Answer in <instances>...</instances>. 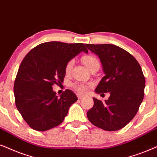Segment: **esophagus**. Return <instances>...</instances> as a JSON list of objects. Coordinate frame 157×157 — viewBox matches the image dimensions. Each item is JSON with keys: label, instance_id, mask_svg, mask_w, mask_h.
Segmentation results:
<instances>
[{"label": "esophagus", "instance_id": "1", "mask_svg": "<svg viewBox=\"0 0 157 157\" xmlns=\"http://www.w3.org/2000/svg\"><path fill=\"white\" fill-rule=\"evenodd\" d=\"M77 98H78V99H79V100L82 99V98L83 97H84V96H83L82 95H81V94H77Z\"/></svg>", "mask_w": 157, "mask_h": 157}]
</instances>
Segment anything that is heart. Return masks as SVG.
I'll list each match as a JSON object with an SVG mask.
<instances>
[{"mask_svg":"<svg viewBox=\"0 0 157 157\" xmlns=\"http://www.w3.org/2000/svg\"><path fill=\"white\" fill-rule=\"evenodd\" d=\"M82 63L89 69V70L92 67L95 65V64H99L98 60L96 59L95 57H93V56H91V55H87V56H85V57H83L82 58ZM73 64H74V61H73V60H70V61L67 64L66 67H65L66 72H70V70L72 67ZM74 87L76 89V90L77 92H79V93H87V90H88V88L90 87V85L85 84V83H77V84L74 85Z\"/></svg>","mask_w":157,"mask_h":157,"instance_id":"b5f03b06","label":"heart"}]
</instances>
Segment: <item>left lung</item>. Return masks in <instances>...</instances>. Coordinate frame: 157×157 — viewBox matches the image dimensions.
<instances>
[{
  "mask_svg": "<svg viewBox=\"0 0 157 157\" xmlns=\"http://www.w3.org/2000/svg\"><path fill=\"white\" fill-rule=\"evenodd\" d=\"M85 46L100 58L105 74L95 92L110 93L104 103L93 98L94 105L87 111V118L105 131L120 130L134 118L143 101L145 77L141 66L130 53L118 46Z\"/></svg>",
  "mask_w": 157,
  "mask_h": 157,
  "instance_id": "obj_1",
  "label": "left lung"
}]
</instances>
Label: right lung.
Instances as JSON below:
<instances>
[{
  "mask_svg": "<svg viewBox=\"0 0 157 157\" xmlns=\"http://www.w3.org/2000/svg\"><path fill=\"white\" fill-rule=\"evenodd\" d=\"M81 52L88 53L82 43L50 41L36 46L23 59L14 82L15 103L33 130L45 131L59 126L77 100L70 90L59 97L52 85L63 82L67 64Z\"/></svg>",
  "mask_w": 157,
  "mask_h": 157,
  "instance_id": "obj_1",
  "label": "right lung"
}]
</instances>
